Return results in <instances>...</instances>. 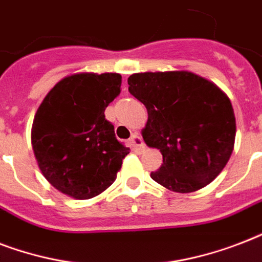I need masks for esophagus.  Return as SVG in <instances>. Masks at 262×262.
Here are the masks:
<instances>
[{"label":"esophagus","instance_id":"34e87169","mask_svg":"<svg viewBox=\"0 0 262 262\" xmlns=\"http://www.w3.org/2000/svg\"><path fill=\"white\" fill-rule=\"evenodd\" d=\"M130 144L135 151H143L144 148H145V144H144L143 139H141V136L139 133H135V135L132 136Z\"/></svg>","mask_w":262,"mask_h":262}]
</instances>
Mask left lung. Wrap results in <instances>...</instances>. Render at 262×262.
<instances>
[{
	"label": "left lung",
	"mask_w": 262,
	"mask_h": 262,
	"mask_svg": "<svg viewBox=\"0 0 262 262\" xmlns=\"http://www.w3.org/2000/svg\"><path fill=\"white\" fill-rule=\"evenodd\" d=\"M127 84L147 107L144 141L163 155L151 178L177 193L212 182L227 164L235 141V115L227 95L185 71L135 73Z\"/></svg>",
	"instance_id": "obj_1"
}]
</instances>
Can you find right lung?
Segmentation results:
<instances>
[{"instance_id":"1","label":"right lung","mask_w":262,"mask_h":262,"mask_svg":"<svg viewBox=\"0 0 262 262\" xmlns=\"http://www.w3.org/2000/svg\"><path fill=\"white\" fill-rule=\"evenodd\" d=\"M118 73L68 76L46 95L32 123V148L45 178L61 193L92 199L117 178L129 148L104 110L121 92Z\"/></svg>"}]
</instances>
